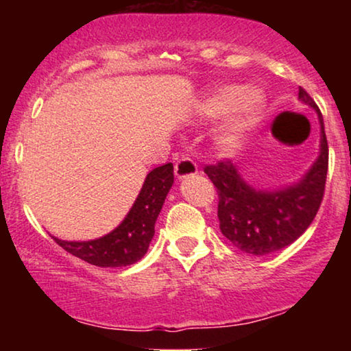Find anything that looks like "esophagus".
Returning <instances> with one entry per match:
<instances>
[{"instance_id":"34e87169","label":"esophagus","mask_w":351,"mask_h":351,"mask_svg":"<svg viewBox=\"0 0 351 351\" xmlns=\"http://www.w3.org/2000/svg\"><path fill=\"white\" fill-rule=\"evenodd\" d=\"M198 173V165L193 162L191 158H181L175 165V175L178 180L189 178Z\"/></svg>"}]
</instances>
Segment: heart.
<instances>
[{
    "instance_id": "1",
    "label": "heart",
    "mask_w": 351,
    "mask_h": 351,
    "mask_svg": "<svg viewBox=\"0 0 351 351\" xmlns=\"http://www.w3.org/2000/svg\"><path fill=\"white\" fill-rule=\"evenodd\" d=\"M265 107V95L261 88L221 86L196 100L195 112L201 120H213L224 115L215 134V143L221 150L234 148L254 125L259 122Z\"/></svg>"
}]
</instances>
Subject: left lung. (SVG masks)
I'll return each mask as SVG.
<instances>
[{
  "label": "left lung",
  "instance_id": "1",
  "mask_svg": "<svg viewBox=\"0 0 351 351\" xmlns=\"http://www.w3.org/2000/svg\"><path fill=\"white\" fill-rule=\"evenodd\" d=\"M299 99L317 112L320 123V152L299 181L282 188L263 189L249 184L231 162L204 168L217 189L221 232L232 245L252 256H267L299 239L312 224L324 198L328 171L324 119L302 87H299Z\"/></svg>",
  "mask_w": 351,
  "mask_h": 351
}]
</instances>
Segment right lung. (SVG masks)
I'll use <instances>...</instances> for the list:
<instances>
[{
    "instance_id": "right-lung-1",
    "label": "right lung",
    "mask_w": 351,
    "mask_h": 351,
    "mask_svg": "<svg viewBox=\"0 0 351 351\" xmlns=\"http://www.w3.org/2000/svg\"><path fill=\"white\" fill-rule=\"evenodd\" d=\"M173 180L171 163L148 173L134 206L122 223L106 236L90 241H62L54 236L52 239L72 256L97 267H123L138 263L155 236L156 217L173 186Z\"/></svg>"
}]
</instances>
